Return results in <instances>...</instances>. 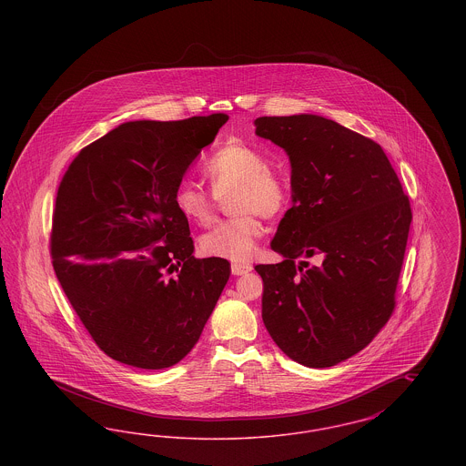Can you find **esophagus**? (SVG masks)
<instances>
[{
    "instance_id": "1",
    "label": "esophagus",
    "mask_w": 466,
    "mask_h": 466,
    "mask_svg": "<svg viewBox=\"0 0 466 466\" xmlns=\"http://www.w3.org/2000/svg\"><path fill=\"white\" fill-rule=\"evenodd\" d=\"M251 264H232V274L234 276H244L248 272H251Z\"/></svg>"
}]
</instances>
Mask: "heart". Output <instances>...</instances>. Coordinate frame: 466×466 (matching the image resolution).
Here are the masks:
<instances>
[{"label": "heart", "instance_id": "1", "mask_svg": "<svg viewBox=\"0 0 466 466\" xmlns=\"http://www.w3.org/2000/svg\"><path fill=\"white\" fill-rule=\"evenodd\" d=\"M202 173L209 179L213 194L190 179L179 181L173 198L177 213L190 223L208 225L215 218L217 198L234 190L230 209L239 215L202 234L199 248L208 257L244 264L253 257L264 230L255 213L264 218L283 213L289 206V185L285 177L268 169L262 152L243 143L220 147L204 162Z\"/></svg>", "mask_w": 466, "mask_h": 466}]
</instances>
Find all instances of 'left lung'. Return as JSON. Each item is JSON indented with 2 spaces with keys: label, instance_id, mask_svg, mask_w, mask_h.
Wrapping results in <instances>:
<instances>
[{
  "label": "left lung",
  "instance_id": "1",
  "mask_svg": "<svg viewBox=\"0 0 466 466\" xmlns=\"http://www.w3.org/2000/svg\"><path fill=\"white\" fill-rule=\"evenodd\" d=\"M255 127L291 166V208L270 243L283 262L255 267L262 319L293 361L332 367L369 346L395 309L409 198L376 141L330 118L260 116Z\"/></svg>",
  "mask_w": 466,
  "mask_h": 466
}]
</instances>
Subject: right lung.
Segmentation results:
<instances>
[{"label":"right lung","mask_w":466,"mask_h":466,"mask_svg":"<svg viewBox=\"0 0 466 466\" xmlns=\"http://www.w3.org/2000/svg\"><path fill=\"white\" fill-rule=\"evenodd\" d=\"M228 120L126 122L86 147L57 190L56 276L106 355L136 369L173 367L192 351L230 276L196 258L175 190Z\"/></svg>","instance_id":"obj_1"}]
</instances>
